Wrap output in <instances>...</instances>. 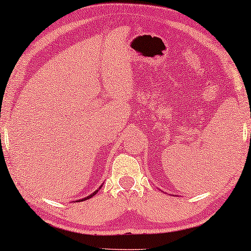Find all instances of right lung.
I'll return each instance as SVG.
<instances>
[{
	"label": "right lung",
	"mask_w": 251,
	"mask_h": 251,
	"mask_svg": "<svg viewBox=\"0 0 251 251\" xmlns=\"http://www.w3.org/2000/svg\"><path fill=\"white\" fill-rule=\"evenodd\" d=\"M101 186H102V185H100V187H99V188H101ZM99 188H98V190H97V191H95V192H94V193H92V194H90V195H88V197H85V198H83V199H82V200H81V199H80V200H77V202H81V201H85V200H89V199H90V198H92V197H94V195H96V194H97V192L99 191Z\"/></svg>",
	"instance_id": "1"
}]
</instances>
